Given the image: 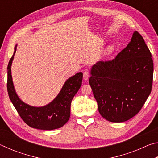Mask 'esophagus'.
<instances>
[{"label": "esophagus", "instance_id": "esophagus-1", "mask_svg": "<svg viewBox=\"0 0 158 158\" xmlns=\"http://www.w3.org/2000/svg\"><path fill=\"white\" fill-rule=\"evenodd\" d=\"M83 74H84L83 77H84V80H88V79L89 78V71L87 69H84V72H83Z\"/></svg>", "mask_w": 158, "mask_h": 158}]
</instances>
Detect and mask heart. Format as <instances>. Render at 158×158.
Listing matches in <instances>:
<instances>
[{
    "instance_id": "1",
    "label": "heart",
    "mask_w": 158,
    "mask_h": 158,
    "mask_svg": "<svg viewBox=\"0 0 158 158\" xmlns=\"http://www.w3.org/2000/svg\"><path fill=\"white\" fill-rule=\"evenodd\" d=\"M113 49H114V47H112V46H111V47H109L108 49H107V52L108 53H111L112 51H113Z\"/></svg>"
}]
</instances>
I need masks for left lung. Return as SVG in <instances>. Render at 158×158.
<instances>
[{"instance_id": "8db88e82", "label": "left lung", "mask_w": 158, "mask_h": 158, "mask_svg": "<svg viewBox=\"0 0 158 158\" xmlns=\"http://www.w3.org/2000/svg\"><path fill=\"white\" fill-rule=\"evenodd\" d=\"M151 56L142 36L135 31L116 58L92 67L89 84L104 118L121 123L139 112L153 85Z\"/></svg>"}]
</instances>
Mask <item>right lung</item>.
Returning <instances> with one entry per match:
<instances>
[{
	"label": "right lung",
	"instance_id": "add662e5",
	"mask_svg": "<svg viewBox=\"0 0 158 158\" xmlns=\"http://www.w3.org/2000/svg\"><path fill=\"white\" fill-rule=\"evenodd\" d=\"M17 50L10 58L7 65V89L9 98L21 119L31 127L39 130H52L63 127L70 116L71 102L81 85L83 73H78L69 78L60 92L52 102L41 107H35L25 104L15 92L11 74V65Z\"/></svg>",
	"mask_w": 158,
	"mask_h": 158
}]
</instances>
